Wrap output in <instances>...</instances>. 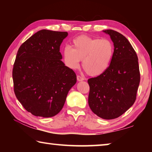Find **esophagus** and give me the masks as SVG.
<instances>
[{
    "label": "esophagus",
    "instance_id": "obj_1",
    "mask_svg": "<svg viewBox=\"0 0 152 152\" xmlns=\"http://www.w3.org/2000/svg\"><path fill=\"white\" fill-rule=\"evenodd\" d=\"M84 77H82V76H77V80H78V82H80V81H83V80H84Z\"/></svg>",
    "mask_w": 152,
    "mask_h": 152
}]
</instances>
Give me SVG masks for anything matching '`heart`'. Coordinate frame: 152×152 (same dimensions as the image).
<instances>
[{"label":"heart","mask_w":152,"mask_h":152,"mask_svg":"<svg viewBox=\"0 0 152 152\" xmlns=\"http://www.w3.org/2000/svg\"><path fill=\"white\" fill-rule=\"evenodd\" d=\"M114 56V45L107 38L99 39L78 36L72 42V48L66 46L63 50L66 66L72 70L82 67L90 76H98L109 69Z\"/></svg>","instance_id":"1"}]
</instances>
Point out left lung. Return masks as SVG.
Here are the masks:
<instances>
[{"instance_id":"8db88e82","label":"left lung","mask_w":152,"mask_h":152,"mask_svg":"<svg viewBox=\"0 0 152 152\" xmlns=\"http://www.w3.org/2000/svg\"><path fill=\"white\" fill-rule=\"evenodd\" d=\"M109 35L114 45V56L104 74L88 80L89 107L104 119H113L127 111L135 101L140 82L138 58L125 36L111 29Z\"/></svg>"}]
</instances>
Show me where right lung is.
<instances>
[{"instance_id": "1", "label": "right lung", "mask_w": 152, "mask_h": 152, "mask_svg": "<svg viewBox=\"0 0 152 152\" xmlns=\"http://www.w3.org/2000/svg\"><path fill=\"white\" fill-rule=\"evenodd\" d=\"M67 32L40 30L23 43L12 69L14 92L20 104L37 117L60 113L76 76L65 66L60 47Z\"/></svg>"}]
</instances>
